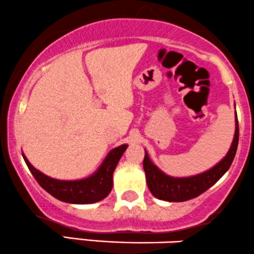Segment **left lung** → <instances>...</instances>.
<instances>
[{
    "mask_svg": "<svg viewBox=\"0 0 254 254\" xmlns=\"http://www.w3.org/2000/svg\"><path fill=\"white\" fill-rule=\"evenodd\" d=\"M238 142H239V124L235 114V133L227 154L211 169L189 177H172L166 175L152 163L147 151L145 150L142 165H144L148 189L154 197L168 202H184L197 197L205 190L213 187L228 171L237 153Z\"/></svg>",
    "mask_w": 254,
    "mask_h": 254,
    "instance_id": "left-lung-1",
    "label": "left lung"
}]
</instances>
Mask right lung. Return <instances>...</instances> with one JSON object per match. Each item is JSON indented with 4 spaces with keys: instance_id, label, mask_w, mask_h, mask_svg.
<instances>
[{
    "instance_id": "obj_1",
    "label": "right lung",
    "mask_w": 254,
    "mask_h": 254,
    "mask_svg": "<svg viewBox=\"0 0 254 254\" xmlns=\"http://www.w3.org/2000/svg\"><path fill=\"white\" fill-rule=\"evenodd\" d=\"M127 147L128 145L124 144L113 148L94 174L74 181H62L49 177L35 169L23 153L22 157L40 187L53 197L66 203L90 204L106 198L112 191L113 174Z\"/></svg>"
}]
</instances>
